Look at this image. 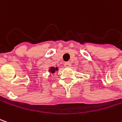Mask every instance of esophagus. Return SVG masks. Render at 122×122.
I'll return each mask as SVG.
<instances>
[{
	"instance_id": "esophagus-1",
	"label": "esophagus",
	"mask_w": 122,
	"mask_h": 122,
	"mask_svg": "<svg viewBox=\"0 0 122 122\" xmlns=\"http://www.w3.org/2000/svg\"><path fill=\"white\" fill-rule=\"evenodd\" d=\"M71 66V64L69 62H65L64 63V66L65 67H70Z\"/></svg>"
}]
</instances>
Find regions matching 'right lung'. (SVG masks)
<instances>
[{
  "mask_svg": "<svg viewBox=\"0 0 122 122\" xmlns=\"http://www.w3.org/2000/svg\"><path fill=\"white\" fill-rule=\"evenodd\" d=\"M58 71V67H54V66H51L49 68V72H50L51 73H54L56 71Z\"/></svg>",
  "mask_w": 122,
  "mask_h": 122,
  "instance_id": "obj_1",
  "label": "right lung"
}]
</instances>
